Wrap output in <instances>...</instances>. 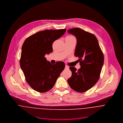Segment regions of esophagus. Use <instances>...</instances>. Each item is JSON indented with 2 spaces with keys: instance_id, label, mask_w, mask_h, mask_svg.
I'll return each instance as SVG.
<instances>
[{
  "instance_id": "1",
  "label": "esophagus",
  "mask_w": 123,
  "mask_h": 123,
  "mask_svg": "<svg viewBox=\"0 0 123 123\" xmlns=\"http://www.w3.org/2000/svg\"><path fill=\"white\" fill-rule=\"evenodd\" d=\"M69 69V67L68 66H67V65H65V69Z\"/></svg>"
}]
</instances>
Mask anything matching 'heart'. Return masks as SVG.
Here are the masks:
<instances>
[{
  "label": "heart",
  "instance_id": "1",
  "mask_svg": "<svg viewBox=\"0 0 123 123\" xmlns=\"http://www.w3.org/2000/svg\"><path fill=\"white\" fill-rule=\"evenodd\" d=\"M68 37H73L72 36H68Z\"/></svg>",
  "mask_w": 123,
  "mask_h": 123
}]
</instances>
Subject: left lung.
I'll list each match as a JSON object with an SVG mask.
<instances>
[{
    "mask_svg": "<svg viewBox=\"0 0 123 123\" xmlns=\"http://www.w3.org/2000/svg\"><path fill=\"white\" fill-rule=\"evenodd\" d=\"M68 32L75 35L77 43L74 55L79 57L80 68L78 70L70 67L71 77L67 81L74 90L82 93L93 87L100 78L104 64V55L96 37L79 28H74Z\"/></svg>",
    "mask_w": 123,
    "mask_h": 123,
    "instance_id": "obj_1",
    "label": "left lung"
}]
</instances>
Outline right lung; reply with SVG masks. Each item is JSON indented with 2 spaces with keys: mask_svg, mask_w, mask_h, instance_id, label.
Returning a JSON list of instances; mask_svg holds the SVG:
<instances>
[{
  "mask_svg": "<svg viewBox=\"0 0 123 123\" xmlns=\"http://www.w3.org/2000/svg\"><path fill=\"white\" fill-rule=\"evenodd\" d=\"M66 31L63 29L38 32L27 38L22 45L20 67L27 83L37 92L44 93L51 89L64 69L63 62L52 64L44 56L53 52V42Z\"/></svg>",
  "mask_w": 123,
  "mask_h": 123,
  "instance_id": "right-lung-1",
  "label": "right lung"
}]
</instances>
